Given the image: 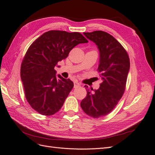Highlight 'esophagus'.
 I'll list each match as a JSON object with an SVG mask.
<instances>
[{
  "label": "esophagus",
  "instance_id": "esophagus-1",
  "mask_svg": "<svg viewBox=\"0 0 155 155\" xmlns=\"http://www.w3.org/2000/svg\"><path fill=\"white\" fill-rule=\"evenodd\" d=\"M80 86H81V84L79 83L78 82H75V83H74V87L75 88H76L79 87Z\"/></svg>",
  "mask_w": 155,
  "mask_h": 155
}]
</instances>
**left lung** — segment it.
Wrapping results in <instances>:
<instances>
[{"label": "left lung", "mask_w": 155, "mask_h": 155, "mask_svg": "<svg viewBox=\"0 0 155 155\" xmlns=\"http://www.w3.org/2000/svg\"><path fill=\"white\" fill-rule=\"evenodd\" d=\"M95 42L100 53L98 72L102 81L98 90L86 87L87 95L81 107L88 116L99 118L109 114L125 92L130 59L125 48L113 36L101 30L84 32Z\"/></svg>", "instance_id": "1"}]
</instances>
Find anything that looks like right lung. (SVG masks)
<instances>
[{
	"instance_id": "obj_1",
	"label": "right lung",
	"mask_w": 155,
	"mask_h": 155,
	"mask_svg": "<svg viewBox=\"0 0 155 155\" xmlns=\"http://www.w3.org/2000/svg\"><path fill=\"white\" fill-rule=\"evenodd\" d=\"M88 42L79 32L49 30L30 46L22 61L20 76L27 101L37 112L51 116L62 107L74 83L59 74L58 78L54 68L73 48Z\"/></svg>"
}]
</instances>
